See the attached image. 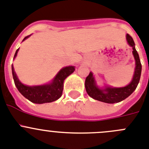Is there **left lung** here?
<instances>
[{
    "instance_id": "obj_1",
    "label": "left lung",
    "mask_w": 149,
    "mask_h": 149,
    "mask_svg": "<svg viewBox=\"0 0 149 149\" xmlns=\"http://www.w3.org/2000/svg\"><path fill=\"white\" fill-rule=\"evenodd\" d=\"M126 39L128 45L133 48L132 53H133L134 57L135 58V62H136V68H135L133 79L129 84L124 88H116L108 87L105 89L102 90L96 86V81L93 76V73L91 72L86 77L84 86H85V89H86L88 94L94 100L105 103H111V104L120 102L128 97L137 87L138 83L140 81V76H141L142 65L137 51L135 49V44L132 37L130 35L127 34Z\"/></svg>"
}]
</instances>
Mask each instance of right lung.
I'll list each match as a JSON object with an SVG mask.
<instances>
[{"instance_id": "1", "label": "right lung", "mask_w": 149, "mask_h": 149, "mask_svg": "<svg viewBox=\"0 0 149 149\" xmlns=\"http://www.w3.org/2000/svg\"><path fill=\"white\" fill-rule=\"evenodd\" d=\"M30 36V35H29ZM29 36H26L23 41H24ZM18 49L15 53L14 58L17 56L18 51ZM75 70L73 66H69L64 68L56 75L53 81L50 84L40 85V86H26L23 84L18 80L14 70L13 66L12 65V71L14 79L15 84L18 88L20 93L26 98L28 100L36 104H43V103L52 102L58 99H59L62 95L64 81L68 76L73 73Z\"/></svg>"}]
</instances>
